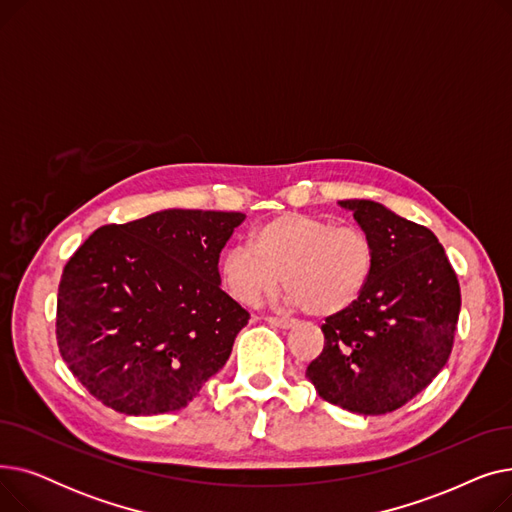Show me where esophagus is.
<instances>
[{"instance_id":"obj_1","label":"esophagus","mask_w":512,"mask_h":512,"mask_svg":"<svg viewBox=\"0 0 512 512\" xmlns=\"http://www.w3.org/2000/svg\"><path fill=\"white\" fill-rule=\"evenodd\" d=\"M265 321L270 326H274V328H282V330H290V328H294V321H290V319H282V317H265Z\"/></svg>"}]
</instances>
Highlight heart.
I'll use <instances>...</instances> for the list:
<instances>
[{
    "label": "heart",
    "mask_w": 512,
    "mask_h": 512,
    "mask_svg": "<svg viewBox=\"0 0 512 512\" xmlns=\"http://www.w3.org/2000/svg\"><path fill=\"white\" fill-rule=\"evenodd\" d=\"M373 267L375 247L363 228L282 213L253 228L249 249L222 255L220 282L240 305H257L284 282L288 307L326 319L361 301Z\"/></svg>",
    "instance_id": "heart-1"
}]
</instances>
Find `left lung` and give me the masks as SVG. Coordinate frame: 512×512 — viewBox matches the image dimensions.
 <instances>
[{"instance_id": "obj_1", "label": "left lung", "mask_w": 512, "mask_h": 512, "mask_svg": "<svg viewBox=\"0 0 512 512\" xmlns=\"http://www.w3.org/2000/svg\"><path fill=\"white\" fill-rule=\"evenodd\" d=\"M340 205L371 236L375 267L361 301L326 317L324 351L305 375L332 405L384 415L407 405L446 365L461 286L432 230L375 201Z\"/></svg>"}]
</instances>
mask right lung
I'll use <instances>...</instances> for the list:
<instances>
[{"label": "right lung", "mask_w": 512, "mask_h": 512, "mask_svg": "<svg viewBox=\"0 0 512 512\" xmlns=\"http://www.w3.org/2000/svg\"><path fill=\"white\" fill-rule=\"evenodd\" d=\"M240 211L166 209L95 230L68 259L60 355L124 415L184 409L218 373L249 313L220 288L218 261Z\"/></svg>", "instance_id": "right-lung-1"}]
</instances>
